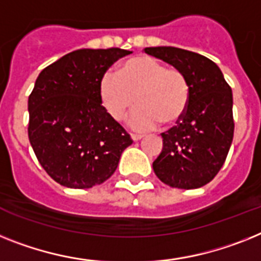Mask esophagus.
<instances>
[{"label": "esophagus", "instance_id": "esophagus-1", "mask_svg": "<svg viewBox=\"0 0 261 261\" xmlns=\"http://www.w3.org/2000/svg\"><path fill=\"white\" fill-rule=\"evenodd\" d=\"M130 137H132L133 141H139V140L143 139L144 136L143 135H137V133H132V135H130Z\"/></svg>", "mask_w": 261, "mask_h": 261}]
</instances>
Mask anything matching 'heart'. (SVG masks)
I'll return each mask as SVG.
<instances>
[{"instance_id":"b5f03b06","label":"heart","mask_w":261,"mask_h":261,"mask_svg":"<svg viewBox=\"0 0 261 261\" xmlns=\"http://www.w3.org/2000/svg\"><path fill=\"white\" fill-rule=\"evenodd\" d=\"M191 83L181 69L168 68L150 56H136L126 60L117 74L107 72L98 84L101 104L115 121H122L139 104L129 125L135 130H150L159 124H177L188 109Z\"/></svg>"}]
</instances>
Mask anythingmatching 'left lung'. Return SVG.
Masks as SVG:
<instances>
[{
    "label": "left lung",
    "mask_w": 261,
    "mask_h": 261,
    "mask_svg": "<svg viewBox=\"0 0 261 261\" xmlns=\"http://www.w3.org/2000/svg\"><path fill=\"white\" fill-rule=\"evenodd\" d=\"M181 69L191 83V101L177 125L161 133L163 150L153 171L172 188L195 189L219 173L233 140L232 89L210 58L173 46L144 49Z\"/></svg>",
    "instance_id": "8db88e82"
}]
</instances>
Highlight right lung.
Segmentation results:
<instances>
[{
  "label": "right lung",
  "instance_id": "right-lung-1",
  "mask_svg": "<svg viewBox=\"0 0 261 261\" xmlns=\"http://www.w3.org/2000/svg\"><path fill=\"white\" fill-rule=\"evenodd\" d=\"M120 48L70 51L38 74L28 100L30 145L58 184L84 189L115 173L130 136L101 105L98 84Z\"/></svg>",
  "mask_w": 261,
  "mask_h": 261
}]
</instances>
